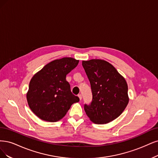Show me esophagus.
<instances>
[{
  "mask_svg": "<svg viewBox=\"0 0 158 158\" xmlns=\"http://www.w3.org/2000/svg\"><path fill=\"white\" fill-rule=\"evenodd\" d=\"M78 96H79V99H80V100H82V95H81V94H78Z\"/></svg>",
  "mask_w": 158,
  "mask_h": 158,
  "instance_id": "obj_1",
  "label": "esophagus"
}]
</instances>
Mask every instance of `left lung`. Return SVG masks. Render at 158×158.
Here are the masks:
<instances>
[{"label": "left lung", "mask_w": 158, "mask_h": 158, "mask_svg": "<svg viewBox=\"0 0 158 158\" xmlns=\"http://www.w3.org/2000/svg\"><path fill=\"white\" fill-rule=\"evenodd\" d=\"M90 83L93 100L85 104L86 114L96 124H106L123 113L129 103L128 86L114 66L103 60L83 61Z\"/></svg>", "instance_id": "left-lung-1"}]
</instances>
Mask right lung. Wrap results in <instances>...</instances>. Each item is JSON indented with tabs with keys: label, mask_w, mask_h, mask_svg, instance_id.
Listing matches in <instances>:
<instances>
[{
	"label": "right lung",
	"mask_w": 158,
	"mask_h": 158,
	"mask_svg": "<svg viewBox=\"0 0 158 158\" xmlns=\"http://www.w3.org/2000/svg\"><path fill=\"white\" fill-rule=\"evenodd\" d=\"M78 63L79 60L69 57L55 60L33 75L27 100L30 109L40 119L56 122L64 118L71 106L79 101L65 79Z\"/></svg>",
	"instance_id": "1"
}]
</instances>
